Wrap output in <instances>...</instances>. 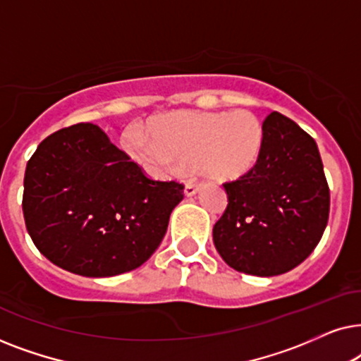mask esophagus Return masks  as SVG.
<instances>
[{"mask_svg":"<svg viewBox=\"0 0 361 361\" xmlns=\"http://www.w3.org/2000/svg\"><path fill=\"white\" fill-rule=\"evenodd\" d=\"M184 192H185V195H187V197H192V195H195L197 192H199V184H195V182H189V184L185 185Z\"/></svg>","mask_w":361,"mask_h":361,"instance_id":"esophagus-1","label":"esophagus"}]
</instances>
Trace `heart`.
<instances>
[{"label":"heart","instance_id":"obj_1","mask_svg":"<svg viewBox=\"0 0 361 361\" xmlns=\"http://www.w3.org/2000/svg\"><path fill=\"white\" fill-rule=\"evenodd\" d=\"M263 126L255 113L180 111L161 116L151 125V141L126 137V149L156 176L180 167H197L214 180H233L258 161Z\"/></svg>","mask_w":361,"mask_h":361}]
</instances>
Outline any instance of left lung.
Returning <instances> with one entry per match:
<instances>
[{
    "mask_svg": "<svg viewBox=\"0 0 361 361\" xmlns=\"http://www.w3.org/2000/svg\"><path fill=\"white\" fill-rule=\"evenodd\" d=\"M224 187L228 205L214 226V243L240 273H288L322 238L330 210L322 159L314 137L288 116H266L253 169Z\"/></svg>",
    "mask_w": 361,
    "mask_h": 361,
    "instance_id": "8db88e82",
    "label": "left lung"
}]
</instances>
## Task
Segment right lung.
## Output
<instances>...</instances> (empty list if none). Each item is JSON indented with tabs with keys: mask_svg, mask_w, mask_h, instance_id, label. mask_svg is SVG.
<instances>
[{
	"mask_svg": "<svg viewBox=\"0 0 361 361\" xmlns=\"http://www.w3.org/2000/svg\"><path fill=\"white\" fill-rule=\"evenodd\" d=\"M184 184L154 180L92 123L47 136L27 161L23 214L59 268L108 278L140 268L164 238Z\"/></svg>",
	"mask_w": 361,
	"mask_h": 361,
	"instance_id": "obj_1",
	"label": "right lung"
}]
</instances>
